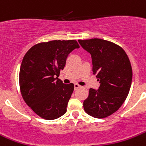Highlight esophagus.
I'll list each match as a JSON object with an SVG mask.
<instances>
[{
  "label": "esophagus",
  "mask_w": 146,
  "mask_h": 146,
  "mask_svg": "<svg viewBox=\"0 0 146 146\" xmlns=\"http://www.w3.org/2000/svg\"><path fill=\"white\" fill-rule=\"evenodd\" d=\"M80 87H81V86H79V85L78 84V83H75V84H74V88H75V90H77L78 88H80Z\"/></svg>",
  "instance_id": "1"
}]
</instances>
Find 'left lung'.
<instances>
[{"instance_id":"obj_1","label":"left lung","mask_w":146,"mask_h":146,"mask_svg":"<svg viewBox=\"0 0 146 146\" xmlns=\"http://www.w3.org/2000/svg\"><path fill=\"white\" fill-rule=\"evenodd\" d=\"M84 50L91 55L93 73L100 87L90 88L83 102L88 115L104 118L114 113L126 99L132 83V68L125 50L103 39L78 40Z\"/></svg>"}]
</instances>
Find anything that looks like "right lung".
Segmentation results:
<instances>
[{
  "mask_svg": "<svg viewBox=\"0 0 146 146\" xmlns=\"http://www.w3.org/2000/svg\"><path fill=\"white\" fill-rule=\"evenodd\" d=\"M78 48L75 40H51L35 45L24 56L19 73L21 95L42 118L54 120L66 113L74 85L64 84L58 77L69 53Z\"/></svg>",
  "mask_w": 146,
  "mask_h": 146,
  "instance_id": "1",
  "label": "right lung"
}]
</instances>
